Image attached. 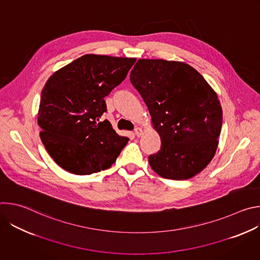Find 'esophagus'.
<instances>
[{
    "label": "esophagus",
    "mask_w": 260,
    "mask_h": 260,
    "mask_svg": "<svg viewBox=\"0 0 260 260\" xmlns=\"http://www.w3.org/2000/svg\"><path fill=\"white\" fill-rule=\"evenodd\" d=\"M135 134L137 137H141L143 135V129L141 127H137L135 128Z\"/></svg>",
    "instance_id": "34e87169"
}]
</instances>
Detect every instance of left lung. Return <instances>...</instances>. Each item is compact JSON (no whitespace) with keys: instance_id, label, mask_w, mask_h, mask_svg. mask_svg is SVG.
Returning <instances> with one entry per match:
<instances>
[{"instance_id":"left-lung-1","label":"left lung","mask_w":260,"mask_h":260,"mask_svg":"<svg viewBox=\"0 0 260 260\" xmlns=\"http://www.w3.org/2000/svg\"><path fill=\"white\" fill-rule=\"evenodd\" d=\"M129 79L160 137V150L148 157L152 170L172 180L201 173L216 153L222 126L214 89L194 68L175 60L139 59Z\"/></svg>"}]
</instances>
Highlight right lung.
Returning a JSON list of instances; mask_svg holds the SVG:
<instances>
[{"instance_id":"obj_1","label":"right lung","mask_w":260,"mask_h":260,"mask_svg":"<svg viewBox=\"0 0 260 260\" xmlns=\"http://www.w3.org/2000/svg\"><path fill=\"white\" fill-rule=\"evenodd\" d=\"M135 61L85 54L54 72L45 83L38 112L40 138L64 171L90 175L115 162L129 139L100 118L107 111L104 98L125 79Z\"/></svg>"}]
</instances>
